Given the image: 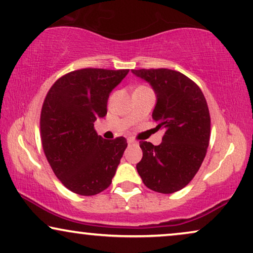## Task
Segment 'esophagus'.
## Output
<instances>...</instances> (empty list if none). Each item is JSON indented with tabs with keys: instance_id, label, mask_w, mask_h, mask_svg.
Listing matches in <instances>:
<instances>
[{
	"instance_id": "1",
	"label": "esophagus",
	"mask_w": 253,
	"mask_h": 253,
	"mask_svg": "<svg viewBox=\"0 0 253 253\" xmlns=\"http://www.w3.org/2000/svg\"><path fill=\"white\" fill-rule=\"evenodd\" d=\"M127 142H128V145H134V143H135V141H134L133 139H128L127 140Z\"/></svg>"
}]
</instances>
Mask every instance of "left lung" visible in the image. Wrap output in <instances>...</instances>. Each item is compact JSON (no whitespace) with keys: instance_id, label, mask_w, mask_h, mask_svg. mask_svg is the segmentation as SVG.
Masks as SVG:
<instances>
[{"instance_id":"obj_1","label":"left lung","mask_w":253,"mask_h":253,"mask_svg":"<svg viewBox=\"0 0 253 253\" xmlns=\"http://www.w3.org/2000/svg\"><path fill=\"white\" fill-rule=\"evenodd\" d=\"M156 94L153 119L164 129L159 146L141 141L136 165L146 187L161 194L181 190L202 165L210 140V114L201 88L183 73L169 69L132 70Z\"/></svg>"}]
</instances>
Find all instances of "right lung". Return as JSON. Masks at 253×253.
Here are the masks:
<instances>
[{
	"label": "right lung",
	"mask_w": 253,
	"mask_h": 253,
	"mask_svg": "<svg viewBox=\"0 0 253 253\" xmlns=\"http://www.w3.org/2000/svg\"><path fill=\"white\" fill-rule=\"evenodd\" d=\"M129 70L82 69L51 86L41 112L44 154L58 180L73 193L92 196L110 187L127 147L124 136L105 140L94 121Z\"/></svg>",
	"instance_id": "add662e5"
}]
</instances>
